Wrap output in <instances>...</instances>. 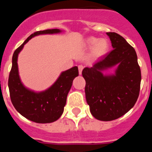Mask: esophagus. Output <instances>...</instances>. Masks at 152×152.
Wrapping results in <instances>:
<instances>
[{
    "label": "esophagus",
    "instance_id": "34e87169",
    "mask_svg": "<svg viewBox=\"0 0 152 152\" xmlns=\"http://www.w3.org/2000/svg\"><path fill=\"white\" fill-rule=\"evenodd\" d=\"M78 67V72H79V74L81 75L82 74V71H83V66L79 65Z\"/></svg>",
    "mask_w": 152,
    "mask_h": 152
}]
</instances>
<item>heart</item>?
Returning <instances> with one entry per match:
<instances>
[{"label":"heart","instance_id":"b5f03b06","mask_svg":"<svg viewBox=\"0 0 152 152\" xmlns=\"http://www.w3.org/2000/svg\"><path fill=\"white\" fill-rule=\"evenodd\" d=\"M86 46L92 47V55L94 57H101L104 56L109 50V44L106 39H99L96 37H90L87 38Z\"/></svg>","mask_w":152,"mask_h":152}]
</instances>
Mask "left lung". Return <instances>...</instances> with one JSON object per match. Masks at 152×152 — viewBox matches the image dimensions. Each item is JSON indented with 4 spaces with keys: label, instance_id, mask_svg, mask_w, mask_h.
I'll return each instance as SVG.
<instances>
[{
    "label": "left lung",
    "instance_id": "8db88e82",
    "mask_svg": "<svg viewBox=\"0 0 152 152\" xmlns=\"http://www.w3.org/2000/svg\"><path fill=\"white\" fill-rule=\"evenodd\" d=\"M113 49L91 68L82 71L90 111L96 119L109 121L121 117L137 102L140 91L141 70L134 48L119 34L108 32ZM118 66L115 74L102 72Z\"/></svg>",
    "mask_w": 152,
    "mask_h": 152
}]
</instances>
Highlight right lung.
I'll list each match as a JSON object with an SVG mask.
<instances>
[{"instance_id":"right-lung-1","label":"right lung","mask_w":152,"mask_h":152,"mask_svg":"<svg viewBox=\"0 0 152 152\" xmlns=\"http://www.w3.org/2000/svg\"><path fill=\"white\" fill-rule=\"evenodd\" d=\"M59 29H48L31 34L15 50L12 58V67L8 78V88L12 104L18 112L30 121L46 124L56 121L64 112L67 95L75 77L78 76L77 66L64 71L57 81L44 91L36 92L26 88L18 75V56L31 38L41 34L60 33Z\"/></svg>"}]
</instances>
